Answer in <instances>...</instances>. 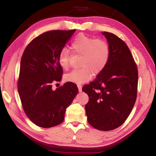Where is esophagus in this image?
I'll return each mask as SVG.
<instances>
[{"label": "esophagus", "mask_w": 156, "mask_h": 156, "mask_svg": "<svg viewBox=\"0 0 156 156\" xmlns=\"http://www.w3.org/2000/svg\"><path fill=\"white\" fill-rule=\"evenodd\" d=\"M78 89H79V92H81L82 91V86L81 85H77Z\"/></svg>", "instance_id": "esophagus-1"}]
</instances>
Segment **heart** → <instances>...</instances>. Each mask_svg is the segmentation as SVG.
Wrapping results in <instances>:
<instances>
[{
    "instance_id": "obj_1",
    "label": "heart",
    "mask_w": 156,
    "mask_h": 156,
    "mask_svg": "<svg viewBox=\"0 0 156 156\" xmlns=\"http://www.w3.org/2000/svg\"><path fill=\"white\" fill-rule=\"evenodd\" d=\"M71 48L74 53L81 55L82 68L75 69L66 75L67 81L82 84L88 81L92 77V70L95 74L100 73L108 63L110 50L106 42L95 40L84 34L77 35L71 43ZM60 66L66 69L69 64V55L67 49L61 50L58 55ZM92 70L91 71V70Z\"/></svg>"
}]
</instances>
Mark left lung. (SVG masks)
Returning <instances> with one entry per match:
<instances>
[{
  "instance_id": "obj_1",
  "label": "left lung",
  "mask_w": 156,
  "mask_h": 156,
  "mask_svg": "<svg viewBox=\"0 0 156 156\" xmlns=\"http://www.w3.org/2000/svg\"><path fill=\"white\" fill-rule=\"evenodd\" d=\"M110 56L96 79L82 88L89 98L85 105L88 123L101 131L120 126L129 116L136 98L138 71L125 42L107 32Z\"/></svg>"
}]
</instances>
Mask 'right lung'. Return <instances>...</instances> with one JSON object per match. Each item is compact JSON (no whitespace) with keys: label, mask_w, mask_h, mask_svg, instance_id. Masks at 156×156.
Segmentation results:
<instances>
[{"label":"right lung","mask_w":156,"mask_h":156,"mask_svg":"<svg viewBox=\"0 0 156 156\" xmlns=\"http://www.w3.org/2000/svg\"><path fill=\"white\" fill-rule=\"evenodd\" d=\"M75 30L44 32L33 40L23 54L18 92L25 114L37 126L48 128L62 123L66 109L78 93L77 85L72 82L55 90L51 85L62 79L58 55Z\"/></svg>","instance_id":"obj_1"}]
</instances>
